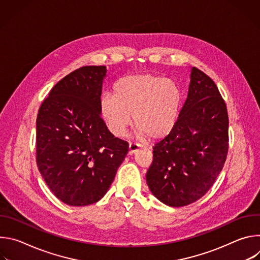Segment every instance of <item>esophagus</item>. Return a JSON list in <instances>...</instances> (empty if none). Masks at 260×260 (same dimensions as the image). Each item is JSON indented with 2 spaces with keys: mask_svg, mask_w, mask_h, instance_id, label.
Here are the masks:
<instances>
[{
  "mask_svg": "<svg viewBox=\"0 0 260 260\" xmlns=\"http://www.w3.org/2000/svg\"><path fill=\"white\" fill-rule=\"evenodd\" d=\"M139 149H140V145L135 144V143H129V146H128V154H129V155H133V154H135Z\"/></svg>",
  "mask_w": 260,
  "mask_h": 260,
  "instance_id": "1",
  "label": "esophagus"
}]
</instances>
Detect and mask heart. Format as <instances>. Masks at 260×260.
<instances>
[{
	"instance_id": "b5f03b06",
	"label": "heart",
	"mask_w": 260,
	"mask_h": 260,
	"mask_svg": "<svg viewBox=\"0 0 260 260\" xmlns=\"http://www.w3.org/2000/svg\"><path fill=\"white\" fill-rule=\"evenodd\" d=\"M182 93L176 82L160 75L142 74L120 78L113 86V96L101 99L100 112L115 137H123L134 124L138 135L157 141L168 136L176 125Z\"/></svg>"
}]
</instances>
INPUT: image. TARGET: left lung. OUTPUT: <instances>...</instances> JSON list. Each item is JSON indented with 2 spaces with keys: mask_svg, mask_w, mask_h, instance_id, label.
I'll return each mask as SVG.
<instances>
[{
  "mask_svg": "<svg viewBox=\"0 0 260 260\" xmlns=\"http://www.w3.org/2000/svg\"><path fill=\"white\" fill-rule=\"evenodd\" d=\"M229 152V114L215 82L193 67L175 127L153 147L146 174L153 196L171 207L190 205L212 187Z\"/></svg>",
  "mask_w": 260,
  "mask_h": 260,
  "instance_id": "left-lung-1",
  "label": "left lung"
}]
</instances>
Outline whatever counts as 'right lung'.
<instances>
[{"instance_id": "add662e5", "label": "right lung", "mask_w": 260, "mask_h": 260, "mask_svg": "<svg viewBox=\"0 0 260 260\" xmlns=\"http://www.w3.org/2000/svg\"><path fill=\"white\" fill-rule=\"evenodd\" d=\"M105 66H85L59 80L42 102L36 126V160L47 186L70 206L100 201L128 152L100 112Z\"/></svg>"}]
</instances>
